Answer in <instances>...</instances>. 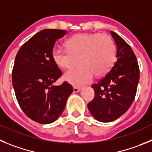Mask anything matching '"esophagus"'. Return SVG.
I'll list each match as a JSON object with an SVG mask.
<instances>
[{"label": "esophagus", "instance_id": "34e87169", "mask_svg": "<svg viewBox=\"0 0 152 152\" xmlns=\"http://www.w3.org/2000/svg\"><path fill=\"white\" fill-rule=\"evenodd\" d=\"M80 90H81V88H79V87H73V91L74 92H79Z\"/></svg>", "mask_w": 152, "mask_h": 152}]
</instances>
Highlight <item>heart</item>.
<instances>
[{"label": "heart", "mask_w": 152, "mask_h": 152, "mask_svg": "<svg viewBox=\"0 0 152 152\" xmlns=\"http://www.w3.org/2000/svg\"><path fill=\"white\" fill-rule=\"evenodd\" d=\"M81 64L67 71L64 78L74 86L89 83L95 74H106L113 66L116 58V46L107 34H78L66 41V48L54 47L52 59L57 66L65 69L73 67L79 61Z\"/></svg>", "instance_id": "1"}]
</instances>
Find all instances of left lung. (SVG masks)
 Returning <instances> with one entry per match:
<instances>
[{
    "label": "left lung",
    "mask_w": 152,
    "mask_h": 152,
    "mask_svg": "<svg viewBox=\"0 0 152 152\" xmlns=\"http://www.w3.org/2000/svg\"><path fill=\"white\" fill-rule=\"evenodd\" d=\"M117 45V61L106 76L91 86L94 99L88 104L91 115L100 122L108 123L118 119L133 102L139 80L137 59L130 46L110 32Z\"/></svg>",
    "instance_id": "8db88e82"
}]
</instances>
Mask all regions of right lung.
Masks as SVG:
<instances>
[{
  "instance_id": "add662e5",
  "label": "right lung",
  "mask_w": 152,
  "mask_h": 152,
  "mask_svg": "<svg viewBox=\"0 0 152 152\" xmlns=\"http://www.w3.org/2000/svg\"><path fill=\"white\" fill-rule=\"evenodd\" d=\"M66 34V30H42L23 44L15 58L12 83L16 99L26 115L39 124L54 122L73 92L66 82L54 85L62 72L53 61L52 50Z\"/></svg>"
}]
</instances>
